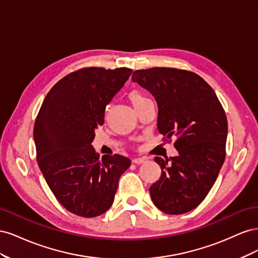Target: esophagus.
I'll list each match as a JSON object with an SVG mask.
<instances>
[{
  "mask_svg": "<svg viewBox=\"0 0 258 258\" xmlns=\"http://www.w3.org/2000/svg\"><path fill=\"white\" fill-rule=\"evenodd\" d=\"M132 161H134L135 163H137V165H141V163L146 162L147 159L145 157H139V158H135Z\"/></svg>",
  "mask_w": 258,
  "mask_h": 258,
  "instance_id": "34e87169",
  "label": "esophagus"
}]
</instances>
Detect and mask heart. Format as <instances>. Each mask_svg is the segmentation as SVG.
Listing matches in <instances>:
<instances>
[{
  "label": "heart",
  "instance_id": "b5f03b06",
  "mask_svg": "<svg viewBox=\"0 0 258 258\" xmlns=\"http://www.w3.org/2000/svg\"><path fill=\"white\" fill-rule=\"evenodd\" d=\"M129 98L131 100L132 104L135 105V107H138L140 105L144 104L145 102H147V101H151L150 99H148L143 92L139 91V90H132L130 93H129Z\"/></svg>",
  "mask_w": 258,
  "mask_h": 258
}]
</instances>
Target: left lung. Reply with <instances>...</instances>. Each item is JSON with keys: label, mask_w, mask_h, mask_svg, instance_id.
Returning a JSON list of instances; mask_svg holds the SVG:
<instances>
[{"label": "left lung", "mask_w": 258, "mask_h": 258, "mask_svg": "<svg viewBox=\"0 0 258 258\" xmlns=\"http://www.w3.org/2000/svg\"><path fill=\"white\" fill-rule=\"evenodd\" d=\"M132 82L154 96L160 134L177 137V156L155 157L161 175L150 187L151 198L167 214L189 212L207 197L225 160L228 126L224 108L209 84L185 70H137Z\"/></svg>", "instance_id": "1"}]
</instances>
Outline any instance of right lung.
I'll list each match as a JSON object with an SVG mask.
<instances>
[{
  "label": "right lung",
  "mask_w": 258,
  "mask_h": 258,
  "mask_svg": "<svg viewBox=\"0 0 258 258\" xmlns=\"http://www.w3.org/2000/svg\"><path fill=\"white\" fill-rule=\"evenodd\" d=\"M131 73L128 68L79 70L53 86L38 112L33 130L37 163L54 197L73 214L106 212L131 165L120 155L100 159L91 145L106 105Z\"/></svg>",
  "instance_id": "obj_1"
}]
</instances>
